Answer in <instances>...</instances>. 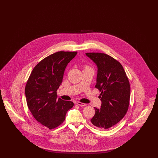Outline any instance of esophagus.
<instances>
[{"instance_id": "obj_1", "label": "esophagus", "mask_w": 158, "mask_h": 158, "mask_svg": "<svg viewBox=\"0 0 158 158\" xmlns=\"http://www.w3.org/2000/svg\"><path fill=\"white\" fill-rule=\"evenodd\" d=\"M76 104L79 106H86V104H84V103H82V102H77Z\"/></svg>"}]
</instances>
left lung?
Masks as SVG:
<instances>
[{"label":"left lung","instance_id":"obj_1","mask_svg":"<svg viewBox=\"0 0 158 158\" xmlns=\"http://www.w3.org/2000/svg\"><path fill=\"white\" fill-rule=\"evenodd\" d=\"M97 65L95 88L101 92L100 108L90 120L93 125L108 129L118 123L127 111L130 86L122 65L112 57L99 53L85 54Z\"/></svg>","mask_w":158,"mask_h":158}]
</instances>
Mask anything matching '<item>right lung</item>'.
<instances>
[{"instance_id":"obj_1","label":"right lung","mask_w":158,"mask_h":158,"mask_svg":"<svg viewBox=\"0 0 158 158\" xmlns=\"http://www.w3.org/2000/svg\"><path fill=\"white\" fill-rule=\"evenodd\" d=\"M77 52H59L39 62L32 70L25 86L27 103L35 120L49 129L65 120L73 102L57 98V90L63 81L64 70Z\"/></svg>"}]
</instances>
